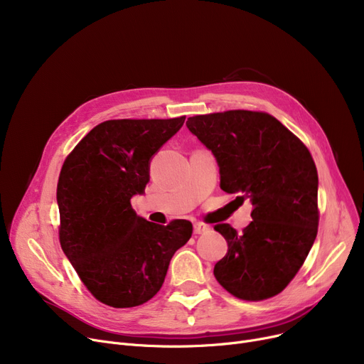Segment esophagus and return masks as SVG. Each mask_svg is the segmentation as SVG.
Wrapping results in <instances>:
<instances>
[{
  "label": "esophagus",
  "mask_w": 364,
  "mask_h": 364,
  "mask_svg": "<svg viewBox=\"0 0 364 364\" xmlns=\"http://www.w3.org/2000/svg\"><path fill=\"white\" fill-rule=\"evenodd\" d=\"M193 230H195V235H205V233L211 230V227L206 225V224H202V223H196L193 225Z\"/></svg>",
  "instance_id": "esophagus-1"
}]
</instances>
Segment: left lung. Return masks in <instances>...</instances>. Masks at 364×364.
Returning <instances> with one entry per match:
<instances>
[{"label": "left lung", "instance_id": "1", "mask_svg": "<svg viewBox=\"0 0 364 364\" xmlns=\"http://www.w3.org/2000/svg\"><path fill=\"white\" fill-rule=\"evenodd\" d=\"M187 128L220 166V187L252 202L242 233L217 224L228 251L214 267L223 288L243 301L280 294L299 272L317 236L318 176L310 150L265 112L196 114Z\"/></svg>", "mask_w": 364, "mask_h": 364}]
</instances>
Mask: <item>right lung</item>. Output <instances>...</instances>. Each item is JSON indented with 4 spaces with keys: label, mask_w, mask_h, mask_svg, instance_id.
I'll use <instances>...</instances> for the list:
<instances>
[{
    "label": "right lung",
    "mask_w": 364,
    "mask_h": 364,
    "mask_svg": "<svg viewBox=\"0 0 364 364\" xmlns=\"http://www.w3.org/2000/svg\"><path fill=\"white\" fill-rule=\"evenodd\" d=\"M172 119H110L94 127L63 162L57 183L62 250L91 295L113 309L137 307L162 288L193 225L139 217L150 159L183 127Z\"/></svg>",
    "instance_id": "obj_1"
}]
</instances>
